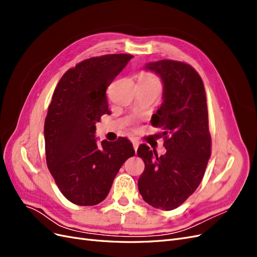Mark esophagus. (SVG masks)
<instances>
[{"label": "esophagus", "instance_id": "obj_1", "mask_svg": "<svg viewBox=\"0 0 257 257\" xmlns=\"http://www.w3.org/2000/svg\"><path fill=\"white\" fill-rule=\"evenodd\" d=\"M132 144H133L134 150H135V151H137L138 147H139V142H138V141H136V139H133V141H132Z\"/></svg>", "mask_w": 257, "mask_h": 257}]
</instances>
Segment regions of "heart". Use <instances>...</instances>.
I'll list each match as a JSON object with an SVG mask.
<instances>
[{"label": "heart", "mask_w": 257, "mask_h": 257, "mask_svg": "<svg viewBox=\"0 0 257 257\" xmlns=\"http://www.w3.org/2000/svg\"><path fill=\"white\" fill-rule=\"evenodd\" d=\"M148 81H158L155 77L148 72H143L139 74V82H148Z\"/></svg>", "instance_id": "1"}]
</instances>
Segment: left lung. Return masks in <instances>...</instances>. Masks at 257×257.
Here are the masks:
<instances>
[{
	"label": "left lung",
	"mask_w": 257,
	"mask_h": 257,
	"mask_svg": "<svg viewBox=\"0 0 257 257\" xmlns=\"http://www.w3.org/2000/svg\"><path fill=\"white\" fill-rule=\"evenodd\" d=\"M146 68L164 83V102L151 124L163 131L166 153L159 157L148 146H139L145 170L138 189L150 206L174 210L198 188L211 155L205 87L195 68L184 62L161 60Z\"/></svg>",
	"instance_id": "obj_1"
}]
</instances>
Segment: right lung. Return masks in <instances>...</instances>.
<instances>
[{
    "label": "right lung",
    "instance_id": "1",
    "mask_svg": "<svg viewBox=\"0 0 257 257\" xmlns=\"http://www.w3.org/2000/svg\"><path fill=\"white\" fill-rule=\"evenodd\" d=\"M133 58L105 54L83 60L62 76L45 120V151L49 172L71 203L103 201L119 169L135 151L127 138L97 145L95 123L109 113L106 90Z\"/></svg>",
    "mask_w": 257,
    "mask_h": 257
}]
</instances>
